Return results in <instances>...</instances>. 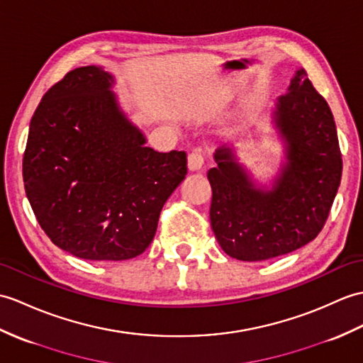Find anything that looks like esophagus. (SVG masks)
<instances>
[{
    "mask_svg": "<svg viewBox=\"0 0 363 363\" xmlns=\"http://www.w3.org/2000/svg\"><path fill=\"white\" fill-rule=\"evenodd\" d=\"M204 165V157L199 153H191L189 155V170L190 172H198Z\"/></svg>",
    "mask_w": 363,
    "mask_h": 363,
    "instance_id": "34e87169",
    "label": "esophagus"
}]
</instances>
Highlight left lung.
<instances>
[{"label": "left lung", "mask_w": 363, "mask_h": 363, "mask_svg": "<svg viewBox=\"0 0 363 363\" xmlns=\"http://www.w3.org/2000/svg\"><path fill=\"white\" fill-rule=\"evenodd\" d=\"M284 161L271 185L258 184L237 150L220 148L207 178L210 223L227 255L263 261L297 250L323 229L342 178L335 122L305 69L271 111Z\"/></svg>", "instance_id": "8db88e82"}]
</instances>
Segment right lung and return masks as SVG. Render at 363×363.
Instances as JSON below:
<instances>
[{"mask_svg": "<svg viewBox=\"0 0 363 363\" xmlns=\"http://www.w3.org/2000/svg\"><path fill=\"white\" fill-rule=\"evenodd\" d=\"M100 66L67 72L29 125L23 179L55 246L91 261L140 255L165 201L187 174L184 151L159 153L123 113Z\"/></svg>", "mask_w": 363, "mask_h": 363, "instance_id": "right-lung-1", "label": "right lung"}]
</instances>
